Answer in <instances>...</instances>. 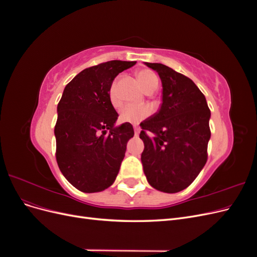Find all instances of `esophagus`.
Masks as SVG:
<instances>
[{"mask_svg":"<svg viewBox=\"0 0 257 257\" xmlns=\"http://www.w3.org/2000/svg\"><path fill=\"white\" fill-rule=\"evenodd\" d=\"M134 131H135V135L138 136L139 133H141V127H139V126H134Z\"/></svg>","mask_w":257,"mask_h":257,"instance_id":"obj_1","label":"esophagus"}]
</instances>
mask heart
Returning a JSON list of instances; mask_svg holds the SVG:
<instances>
[{"label": "heart", "instance_id": "obj_1", "mask_svg": "<svg viewBox=\"0 0 257 257\" xmlns=\"http://www.w3.org/2000/svg\"><path fill=\"white\" fill-rule=\"evenodd\" d=\"M138 81L141 83L144 91H154L158 88L159 79L158 76L155 75L150 69H142L138 72ZM109 97L111 104L114 107H118L121 103L120 98L115 94L114 87L112 85L109 93ZM150 113V109L148 106L145 105H136V104H126L124 105L119 112V119L121 122L125 123H138L144 120L148 114Z\"/></svg>", "mask_w": 257, "mask_h": 257}]
</instances>
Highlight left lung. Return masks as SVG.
<instances>
[{"label":"left lung","instance_id":"1","mask_svg":"<svg viewBox=\"0 0 257 257\" xmlns=\"http://www.w3.org/2000/svg\"><path fill=\"white\" fill-rule=\"evenodd\" d=\"M145 64L159 74L163 91L159 111L141 123L144 173L152 188L177 193L206 164L211 113L205 95L188 77L164 64Z\"/></svg>","mask_w":257,"mask_h":257}]
</instances>
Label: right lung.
<instances>
[{"label":"right lung","mask_w":257,"mask_h":257,"mask_svg":"<svg viewBox=\"0 0 257 257\" xmlns=\"http://www.w3.org/2000/svg\"><path fill=\"white\" fill-rule=\"evenodd\" d=\"M135 64L113 60L85 68L62 94L54 126L56 158L66 180L81 192L104 191L118 176L134 128L131 123L115 126L119 114L109 92L116 75Z\"/></svg>","instance_id":"1"}]
</instances>
